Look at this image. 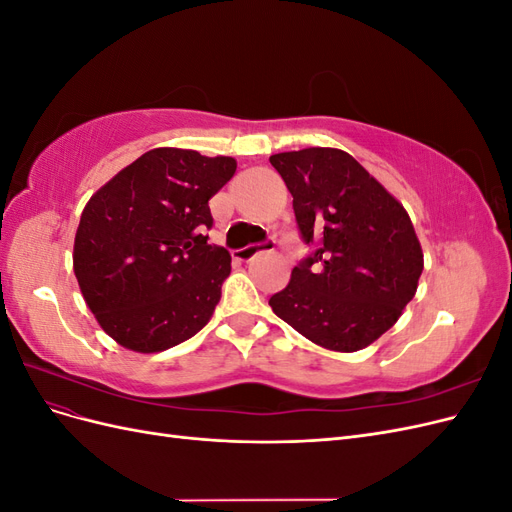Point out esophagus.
Instances as JSON below:
<instances>
[{
    "instance_id": "1",
    "label": "esophagus",
    "mask_w": 512,
    "mask_h": 512,
    "mask_svg": "<svg viewBox=\"0 0 512 512\" xmlns=\"http://www.w3.org/2000/svg\"><path fill=\"white\" fill-rule=\"evenodd\" d=\"M273 247V241H265V243H254V245H245L241 247V250L235 252V258L237 260H252L256 254L265 252V250H271Z\"/></svg>"
}]
</instances>
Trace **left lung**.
<instances>
[{
    "mask_svg": "<svg viewBox=\"0 0 512 512\" xmlns=\"http://www.w3.org/2000/svg\"><path fill=\"white\" fill-rule=\"evenodd\" d=\"M269 162L292 194L309 247L269 305L322 348L369 346L397 322L423 273L406 209L342 149L286 151Z\"/></svg>",
    "mask_w": 512,
    "mask_h": 512,
    "instance_id": "left-lung-1",
    "label": "left lung"
}]
</instances>
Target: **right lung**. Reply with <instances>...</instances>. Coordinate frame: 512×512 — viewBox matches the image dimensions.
I'll return each mask as SVG.
<instances>
[{"label":"right lung","instance_id":"obj_1","mask_svg":"<svg viewBox=\"0 0 512 512\" xmlns=\"http://www.w3.org/2000/svg\"><path fill=\"white\" fill-rule=\"evenodd\" d=\"M232 158L160 147L89 198L74 239V275L100 327L134 352H160L209 322L230 254L209 245V198Z\"/></svg>","mask_w":512,"mask_h":512}]
</instances>
